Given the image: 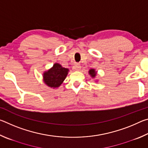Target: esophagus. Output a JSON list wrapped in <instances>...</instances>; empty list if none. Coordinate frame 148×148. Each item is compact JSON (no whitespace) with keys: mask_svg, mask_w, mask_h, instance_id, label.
I'll list each match as a JSON object with an SVG mask.
<instances>
[{"mask_svg":"<svg viewBox=\"0 0 148 148\" xmlns=\"http://www.w3.org/2000/svg\"><path fill=\"white\" fill-rule=\"evenodd\" d=\"M72 69L74 71H79L80 69H81V66L79 64H75L74 66L72 67Z\"/></svg>","mask_w":148,"mask_h":148,"instance_id":"1","label":"esophagus"}]
</instances>
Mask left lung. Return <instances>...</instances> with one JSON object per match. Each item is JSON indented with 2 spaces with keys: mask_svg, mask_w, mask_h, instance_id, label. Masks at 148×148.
Segmentation results:
<instances>
[{
  "mask_svg": "<svg viewBox=\"0 0 148 148\" xmlns=\"http://www.w3.org/2000/svg\"><path fill=\"white\" fill-rule=\"evenodd\" d=\"M89 74L90 75V76H91L92 78H95V77H96L97 74V72L95 71V69H91L89 71Z\"/></svg>",
  "mask_w": 148,
  "mask_h": 148,
  "instance_id": "1",
  "label": "left lung"
}]
</instances>
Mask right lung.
<instances>
[{
  "label": "right lung",
  "instance_id": "add662e5",
  "mask_svg": "<svg viewBox=\"0 0 148 148\" xmlns=\"http://www.w3.org/2000/svg\"><path fill=\"white\" fill-rule=\"evenodd\" d=\"M69 69L64 68L61 64L55 63L51 69L44 72L43 81L50 88H58L69 74Z\"/></svg>",
  "mask_w": 148,
  "mask_h": 148
}]
</instances>
